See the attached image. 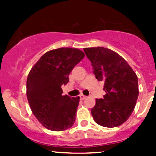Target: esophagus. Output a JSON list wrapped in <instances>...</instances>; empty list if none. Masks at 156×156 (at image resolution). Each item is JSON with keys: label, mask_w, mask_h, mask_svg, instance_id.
I'll use <instances>...</instances> for the list:
<instances>
[{"label": "esophagus", "mask_w": 156, "mask_h": 156, "mask_svg": "<svg viewBox=\"0 0 156 156\" xmlns=\"http://www.w3.org/2000/svg\"><path fill=\"white\" fill-rule=\"evenodd\" d=\"M86 96H84V95H80V99H81V100H84V99H86Z\"/></svg>", "instance_id": "esophagus-1"}]
</instances>
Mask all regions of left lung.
I'll return each mask as SVG.
<instances>
[{"label": "left lung", "instance_id": "1", "mask_svg": "<svg viewBox=\"0 0 156 156\" xmlns=\"http://www.w3.org/2000/svg\"><path fill=\"white\" fill-rule=\"evenodd\" d=\"M96 78L104 82L103 99H96L91 109L94 122L106 127L122 125L130 117L139 95L136 73L125 59L110 49L84 48Z\"/></svg>", "mask_w": 156, "mask_h": 156}]
</instances>
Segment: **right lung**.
Instances as JSON below:
<instances>
[{"mask_svg": "<svg viewBox=\"0 0 156 156\" xmlns=\"http://www.w3.org/2000/svg\"><path fill=\"white\" fill-rule=\"evenodd\" d=\"M77 48H62L45 53L30 70L26 94L30 108L38 122L53 131H62L74 125L79 97L62 95L61 86L84 57Z\"/></svg>", "mask_w": 156, "mask_h": 156, "instance_id": "add662e5", "label": "right lung"}]
</instances>
